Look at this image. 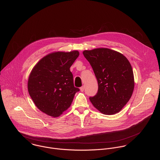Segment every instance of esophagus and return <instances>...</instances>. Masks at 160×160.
I'll use <instances>...</instances> for the list:
<instances>
[{"instance_id": "1", "label": "esophagus", "mask_w": 160, "mask_h": 160, "mask_svg": "<svg viewBox=\"0 0 160 160\" xmlns=\"http://www.w3.org/2000/svg\"><path fill=\"white\" fill-rule=\"evenodd\" d=\"M80 91H81V92H83V90H84V89H85V86L84 85H83L82 87H80Z\"/></svg>"}]
</instances>
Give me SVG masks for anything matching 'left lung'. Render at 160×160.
<instances>
[{"instance_id": "obj_1", "label": "left lung", "mask_w": 160, "mask_h": 160, "mask_svg": "<svg viewBox=\"0 0 160 160\" xmlns=\"http://www.w3.org/2000/svg\"><path fill=\"white\" fill-rule=\"evenodd\" d=\"M98 82L96 95L90 97L101 112L112 115L120 111L130 100L134 88L132 66L122 54L108 48L83 52Z\"/></svg>"}]
</instances>
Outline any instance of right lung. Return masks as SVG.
<instances>
[{
	"label": "right lung",
	"instance_id": "1",
	"mask_svg": "<svg viewBox=\"0 0 160 160\" xmlns=\"http://www.w3.org/2000/svg\"><path fill=\"white\" fill-rule=\"evenodd\" d=\"M78 56V51L51 53L32 69L28 81V92L35 106L48 115L60 116L80 90L74 86L70 70Z\"/></svg>",
	"mask_w": 160,
	"mask_h": 160
}]
</instances>
